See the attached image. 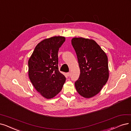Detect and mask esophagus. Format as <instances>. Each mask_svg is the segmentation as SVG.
Segmentation results:
<instances>
[{
  "instance_id": "obj_1",
  "label": "esophagus",
  "mask_w": 131,
  "mask_h": 131,
  "mask_svg": "<svg viewBox=\"0 0 131 131\" xmlns=\"http://www.w3.org/2000/svg\"><path fill=\"white\" fill-rule=\"evenodd\" d=\"M67 74V75L68 76H70V72H68Z\"/></svg>"
}]
</instances>
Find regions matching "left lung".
Instances as JSON below:
<instances>
[{
  "mask_svg": "<svg viewBox=\"0 0 131 131\" xmlns=\"http://www.w3.org/2000/svg\"><path fill=\"white\" fill-rule=\"evenodd\" d=\"M71 44L77 56L81 74L75 85L77 92L90 98L100 92L109 77L107 56L95 41L74 38Z\"/></svg>",
  "mask_w": 131,
  "mask_h": 131,
  "instance_id": "left-lung-1",
  "label": "left lung"
}]
</instances>
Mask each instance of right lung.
Here are the masks:
<instances>
[{
  "mask_svg": "<svg viewBox=\"0 0 131 131\" xmlns=\"http://www.w3.org/2000/svg\"><path fill=\"white\" fill-rule=\"evenodd\" d=\"M64 36H53L39 43L28 60V76L36 91L51 99L62 90L66 77L59 71L58 51L64 43Z\"/></svg>",
  "mask_w": 131,
  "mask_h": 131,
  "instance_id": "1",
  "label": "right lung"
}]
</instances>
